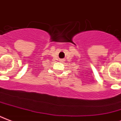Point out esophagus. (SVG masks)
I'll return each instance as SVG.
<instances>
[{"instance_id": "1", "label": "esophagus", "mask_w": 121, "mask_h": 121, "mask_svg": "<svg viewBox=\"0 0 121 121\" xmlns=\"http://www.w3.org/2000/svg\"><path fill=\"white\" fill-rule=\"evenodd\" d=\"M62 61H63V60H63V59H62Z\"/></svg>"}]
</instances>
